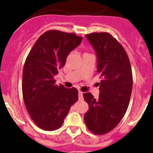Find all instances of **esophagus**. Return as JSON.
Segmentation results:
<instances>
[{"instance_id": "obj_1", "label": "esophagus", "mask_w": 153, "mask_h": 153, "mask_svg": "<svg viewBox=\"0 0 153 153\" xmlns=\"http://www.w3.org/2000/svg\"><path fill=\"white\" fill-rule=\"evenodd\" d=\"M78 98L79 100H83V92L81 91L78 92Z\"/></svg>"}]
</instances>
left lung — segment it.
<instances>
[{"mask_svg": "<svg viewBox=\"0 0 153 153\" xmlns=\"http://www.w3.org/2000/svg\"><path fill=\"white\" fill-rule=\"evenodd\" d=\"M96 52L97 72L100 74L99 98L90 92L84 93L89 109L84 121L89 131L104 135L117 126L125 115L132 89L130 62L121 44L107 32L86 35Z\"/></svg>", "mask_w": 153, "mask_h": 153, "instance_id": "left-lung-1", "label": "left lung"}]
</instances>
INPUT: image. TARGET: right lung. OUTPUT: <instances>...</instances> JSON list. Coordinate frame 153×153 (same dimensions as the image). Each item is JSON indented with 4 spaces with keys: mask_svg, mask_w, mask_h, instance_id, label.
<instances>
[{
    "mask_svg": "<svg viewBox=\"0 0 153 153\" xmlns=\"http://www.w3.org/2000/svg\"><path fill=\"white\" fill-rule=\"evenodd\" d=\"M81 41L82 37L75 33L49 30L37 40L26 59L22 78L24 104L32 121L44 130L61 127L71 106L78 101V89L58 86L54 76Z\"/></svg>",
    "mask_w": 153,
    "mask_h": 153,
    "instance_id": "right-lung-1",
    "label": "right lung"
}]
</instances>
